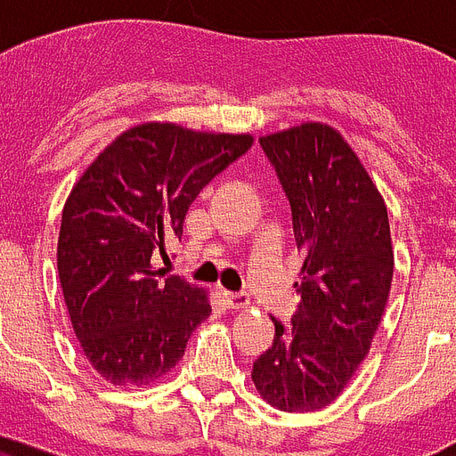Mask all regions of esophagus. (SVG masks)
<instances>
[{
  "mask_svg": "<svg viewBox=\"0 0 456 456\" xmlns=\"http://www.w3.org/2000/svg\"><path fill=\"white\" fill-rule=\"evenodd\" d=\"M222 302L227 309H246L248 306V299L244 295H232V292H222Z\"/></svg>",
  "mask_w": 456,
  "mask_h": 456,
  "instance_id": "34e87169",
  "label": "esophagus"
}]
</instances>
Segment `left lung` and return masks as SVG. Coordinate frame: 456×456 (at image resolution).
Instances as JSON below:
<instances>
[{"mask_svg":"<svg viewBox=\"0 0 456 456\" xmlns=\"http://www.w3.org/2000/svg\"><path fill=\"white\" fill-rule=\"evenodd\" d=\"M292 212L302 278L289 323L254 362V384L280 411L329 406L355 374L382 322L394 275L389 217L338 130L305 123L261 137Z\"/></svg>","mask_w":456,"mask_h":456,"instance_id":"8db88e82","label":"left lung"}]
</instances>
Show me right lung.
Returning a JSON list of instances; mask_svg holds the SVG:
<instances>
[{
	"label": "right lung",
	"mask_w": 456,
	"mask_h": 456,
	"mask_svg": "<svg viewBox=\"0 0 456 456\" xmlns=\"http://www.w3.org/2000/svg\"><path fill=\"white\" fill-rule=\"evenodd\" d=\"M254 144L251 134L137 125L108 144L62 210L57 273L86 360L110 384H147L183 357L210 316L200 288L154 268L202 185Z\"/></svg>",
	"instance_id": "add662e5"
}]
</instances>
